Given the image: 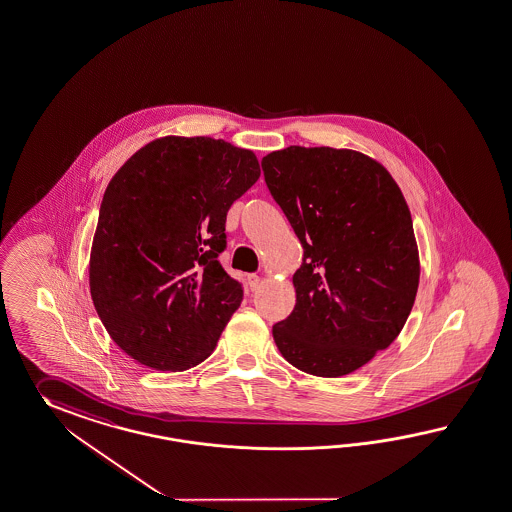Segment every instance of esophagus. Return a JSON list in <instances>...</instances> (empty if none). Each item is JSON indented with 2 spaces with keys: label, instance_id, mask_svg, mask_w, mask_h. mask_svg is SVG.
Returning a JSON list of instances; mask_svg holds the SVG:
<instances>
[{
  "label": "esophagus",
  "instance_id": "esophagus-1",
  "mask_svg": "<svg viewBox=\"0 0 512 512\" xmlns=\"http://www.w3.org/2000/svg\"><path fill=\"white\" fill-rule=\"evenodd\" d=\"M259 283H261V277L257 274H248V285H250L251 290H255V288L259 287Z\"/></svg>",
  "mask_w": 512,
  "mask_h": 512
}]
</instances>
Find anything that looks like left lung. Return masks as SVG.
<instances>
[{
  "label": "left lung",
  "instance_id": "obj_1",
  "mask_svg": "<svg viewBox=\"0 0 512 512\" xmlns=\"http://www.w3.org/2000/svg\"><path fill=\"white\" fill-rule=\"evenodd\" d=\"M261 164L303 246L296 305L274 325L275 344L301 372L351 374L396 340L414 305L420 261L407 201L359 151L290 146Z\"/></svg>",
  "mask_w": 512,
  "mask_h": 512
}]
</instances>
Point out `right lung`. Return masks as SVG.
<instances>
[{
    "label": "right lung",
    "instance_id": "right-lung-1",
    "mask_svg": "<svg viewBox=\"0 0 512 512\" xmlns=\"http://www.w3.org/2000/svg\"><path fill=\"white\" fill-rule=\"evenodd\" d=\"M261 175L253 151L209 137L138 150L103 194L90 294L135 361L181 372L205 361L244 298L218 261L227 211Z\"/></svg>",
    "mask_w": 512,
    "mask_h": 512
}]
</instances>
